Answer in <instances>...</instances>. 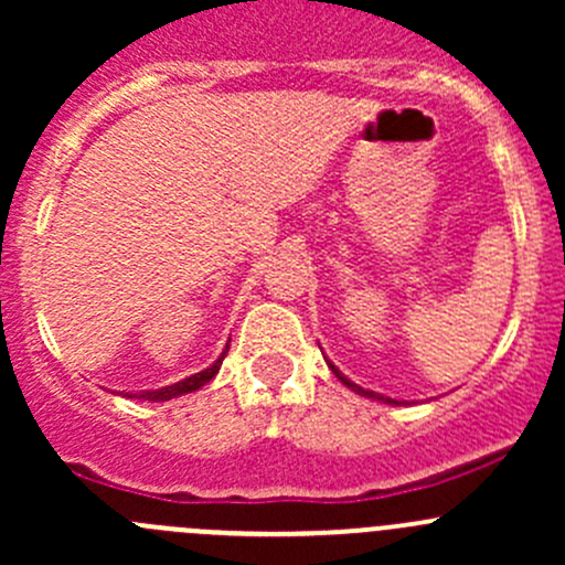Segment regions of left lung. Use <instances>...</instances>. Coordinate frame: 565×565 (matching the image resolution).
Masks as SVG:
<instances>
[{
	"label": "left lung",
	"instance_id": "left-lung-1",
	"mask_svg": "<svg viewBox=\"0 0 565 565\" xmlns=\"http://www.w3.org/2000/svg\"><path fill=\"white\" fill-rule=\"evenodd\" d=\"M328 366L333 369V374H335V377L341 380V383L347 385V388H352V391H355V393H361V396H369V398H380V402H385V404H398V402H393V398H388V396H380V393H374V391H363V388H358V385H355V383H350V380H347L344 374H341L339 369L333 366V363H328Z\"/></svg>",
	"mask_w": 565,
	"mask_h": 565
}]
</instances>
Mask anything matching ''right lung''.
<instances>
[{"instance_id":"1","label":"right lung","mask_w":565,"mask_h":565,"mask_svg":"<svg viewBox=\"0 0 565 565\" xmlns=\"http://www.w3.org/2000/svg\"><path fill=\"white\" fill-rule=\"evenodd\" d=\"M226 350H230V347H226ZM226 350H224V355H221L218 361L213 363V366H210V369H204V372H199V374H191V377L180 380V383H174V385H167V388L130 393V398H141V402H169V398H174V396H182V393L199 391V388H202L204 383H210V380H213L215 374H218L221 363H224V358H226Z\"/></svg>"}]
</instances>
